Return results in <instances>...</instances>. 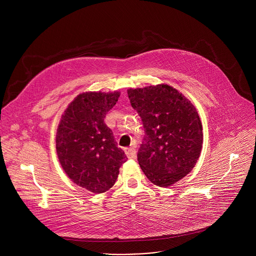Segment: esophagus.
<instances>
[{
	"mask_svg": "<svg viewBox=\"0 0 256 256\" xmlns=\"http://www.w3.org/2000/svg\"><path fill=\"white\" fill-rule=\"evenodd\" d=\"M124 153L128 158L134 159L136 157V149L130 147V148H124Z\"/></svg>",
	"mask_w": 256,
	"mask_h": 256,
	"instance_id": "esophagus-1",
	"label": "esophagus"
}]
</instances>
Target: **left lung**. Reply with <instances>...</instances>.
<instances>
[{"mask_svg":"<svg viewBox=\"0 0 256 256\" xmlns=\"http://www.w3.org/2000/svg\"><path fill=\"white\" fill-rule=\"evenodd\" d=\"M128 95L144 128L138 164L152 184L170 186L192 170L200 155L202 126L196 109L165 84L128 89Z\"/></svg>","mask_w":256,"mask_h":256,"instance_id":"8db88e82","label":"left lung"}]
</instances>
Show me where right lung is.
I'll return each instance as SVG.
<instances>
[{
    "label": "right lung",
    "mask_w": 256,
    "mask_h": 256,
    "mask_svg": "<svg viewBox=\"0 0 256 256\" xmlns=\"http://www.w3.org/2000/svg\"><path fill=\"white\" fill-rule=\"evenodd\" d=\"M120 92H85L64 110L56 130L60 163L77 186L94 194L112 188L126 161L104 118L116 104Z\"/></svg>",
    "instance_id": "add662e5"
}]
</instances>
